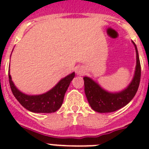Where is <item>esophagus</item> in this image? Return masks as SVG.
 I'll return each mask as SVG.
<instances>
[{
    "label": "esophagus",
    "instance_id": "obj_1",
    "mask_svg": "<svg viewBox=\"0 0 149 149\" xmlns=\"http://www.w3.org/2000/svg\"><path fill=\"white\" fill-rule=\"evenodd\" d=\"M76 72H77V73L78 75H83L84 73L85 70H84V67H78V68L76 69Z\"/></svg>",
    "mask_w": 149,
    "mask_h": 149
}]
</instances>
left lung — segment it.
Listing matches in <instances>:
<instances>
[{
  "mask_svg": "<svg viewBox=\"0 0 149 149\" xmlns=\"http://www.w3.org/2000/svg\"><path fill=\"white\" fill-rule=\"evenodd\" d=\"M136 52V66L133 80L128 88L118 93H111L94 82L92 79L84 77V93L91 108L95 112H115L128 104L136 93L141 81V68L136 45L132 41Z\"/></svg>",
  "mask_w": 149,
  "mask_h": 149,
  "instance_id": "1",
  "label": "left lung"
}]
</instances>
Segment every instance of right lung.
Listing matches in <instances>:
<instances>
[{"mask_svg":"<svg viewBox=\"0 0 149 149\" xmlns=\"http://www.w3.org/2000/svg\"><path fill=\"white\" fill-rule=\"evenodd\" d=\"M75 72L62 79L55 87L46 93L37 96H29L22 93L15 87L11 76L8 73V81L13 94L24 109L37 113H51L61 107L64 97L72 80L74 78Z\"/></svg>","mask_w":149,"mask_h":149,"instance_id":"obj_1","label":"right lung"}]
</instances>
